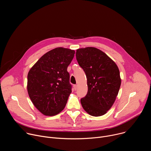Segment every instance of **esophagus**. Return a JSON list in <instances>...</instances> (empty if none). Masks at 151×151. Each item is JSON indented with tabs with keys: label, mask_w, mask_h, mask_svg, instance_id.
<instances>
[{
	"label": "esophagus",
	"mask_w": 151,
	"mask_h": 151,
	"mask_svg": "<svg viewBox=\"0 0 151 151\" xmlns=\"http://www.w3.org/2000/svg\"><path fill=\"white\" fill-rule=\"evenodd\" d=\"M73 88H74L75 90H76V89H77V85H73Z\"/></svg>",
	"instance_id": "esophagus-1"
}]
</instances>
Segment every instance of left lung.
Here are the masks:
<instances>
[{
	"mask_svg": "<svg viewBox=\"0 0 151 151\" xmlns=\"http://www.w3.org/2000/svg\"><path fill=\"white\" fill-rule=\"evenodd\" d=\"M76 57L87 78L88 92L81 99L83 108L91 116L103 115L118 96L121 83L119 69L111 58L94 47L77 50Z\"/></svg>",
	"mask_w": 151,
	"mask_h": 151,
	"instance_id": "obj_1",
	"label": "left lung"
}]
</instances>
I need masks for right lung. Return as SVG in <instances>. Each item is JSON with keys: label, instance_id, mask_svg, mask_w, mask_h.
<instances>
[{"label": "right lung", "instance_id": "right-lung-1", "mask_svg": "<svg viewBox=\"0 0 151 151\" xmlns=\"http://www.w3.org/2000/svg\"><path fill=\"white\" fill-rule=\"evenodd\" d=\"M75 53L62 47L53 49L42 56L28 73L29 96L45 115L59 114L67 103L72 87L67 69Z\"/></svg>", "mask_w": 151, "mask_h": 151}]
</instances>
